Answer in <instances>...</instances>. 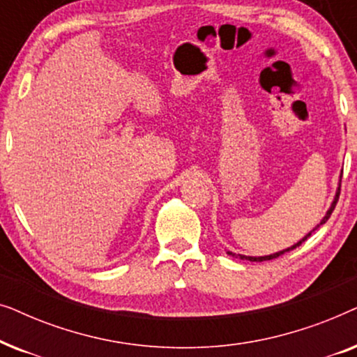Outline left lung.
I'll return each mask as SVG.
<instances>
[{
	"mask_svg": "<svg viewBox=\"0 0 357 357\" xmlns=\"http://www.w3.org/2000/svg\"><path fill=\"white\" fill-rule=\"evenodd\" d=\"M341 177H343V174H341ZM340 192H341V183H340V187H338V192H336V195H335V199H333V203H331L330 209H328V211H326L325 218L321 219L319 226H321V224H325L326 221H328V218L331 216V213H333V209H335V206H336V203H338ZM319 226H317V227H319ZM317 227H315V229H317ZM315 229H314V231H315ZM314 231H310L309 234H307V236H305L304 238H302V241H299V242H297V243H294V245H292V247H289V248H284V250H281V252H276V253H273V255H266V257H245V255H236V253H232V252H227V253H229V255L236 257V258H241V260H250V261H265V260H273V258H278V257L284 255L286 252H291V250H294V248H296V247H299L302 242H305L307 238H309V237L312 236V232H314Z\"/></svg>",
	"mask_w": 357,
	"mask_h": 357,
	"instance_id": "8db88e82",
	"label": "left lung"
}]
</instances>
